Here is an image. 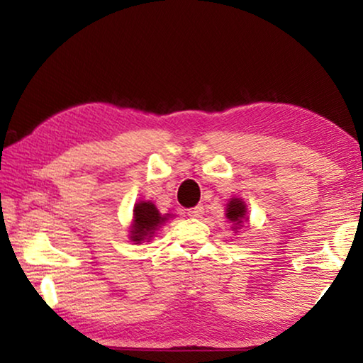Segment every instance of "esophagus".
I'll list each match as a JSON object with an SVG mask.
<instances>
[{
	"instance_id": "34e87169",
	"label": "esophagus",
	"mask_w": 363,
	"mask_h": 363,
	"mask_svg": "<svg viewBox=\"0 0 363 363\" xmlns=\"http://www.w3.org/2000/svg\"><path fill=\"white\" fill-rule=\"evenodd\" d=\"M203 213H205L203 205H196V206L189 208V210H187V214L190 218H201V216H203Z\"/></svg>"
}]
</instances>
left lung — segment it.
<instances>
[{"mask_svg":"<svg viewBox=\"0 0 363 363\" xmlns=\"http://www.w3.org/2000/svg\"><path fill=\"white\" fill-rule=\"evenodd\" d=\"M227 219L232 220L235 225H240L247 216V206H245L243 201L240 199H232L230 203L227 205Z\"/></svg>","mask_w":363,"mask_h":363,"instance_id":"obj_1","label":"left lung"}]
</instances>
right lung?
<instances>
[{
    "instance_id": "right-lung-1",
    "label": "right lung",
    "mask_w": 363,
    "mask_h": 363,
    "mask_svg": "<svg viewBox=\"0 0 363 363\" xmlns=\"http://www.w3.org/2000/svg\"><path fill=\"white\" fill-rule=\"evenodd\" d=\"M169 216V214H168ZM167 220V216H162L150 201H140L134 206V224L131 225V240L140 243L144 240H150L153 232L157 230L160 224Z\"/></svg>"
}]
</instances>
